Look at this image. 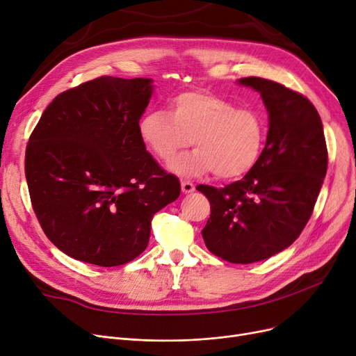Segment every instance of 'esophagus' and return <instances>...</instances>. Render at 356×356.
Segmentation results:
<instances>
[{
	"label": "esophagus",
	"instance_id": "obj_1",
	"mask_svg": "<svg viewBox=\"0 0 356 356\" xmlns=\"http://www.w3.org/2000/svg\"><path fill=\"white\" fill-rule=\"evenodd\" d=\"M195 191V184L188 180H181V192L183 193H192Z\"/></svg>",
	"mask_w": 356,
	"mask_h": 356
}]
</instances>
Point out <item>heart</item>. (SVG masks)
I'll return each mask as SVG.
<instances>
[{
  "label": "heart",
  "mask_w": 356,
  "mask_h": 356,
  "mask_svg": "<svg viewBox=\"0 0 356 356\" xmlns=\"http://www.w3.org/2000/svg\"><path fill=\"white\" fill-rule=\"evenodd\" d=\"M267 117L254 108L203 90H189L170 101V111H149L140 120V136L163 161H170L191 143L192 153L172 163V170L192 177L213 172L238 179L251 172L263 154Z\"/></svg>",
  "instance_id": "obj_1"
}]
</instances>
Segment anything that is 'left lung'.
Wrapping results in <instances>:
<instances>
[{
  "label": "left lung",
  "mask_w": 356,
  "mask_h": 356,
  "mask_svg": "<svg viewBox=\"0 0 356 356\" xmlns=\"http://www.w3.org/2000/svg\"><path fill=\"white\" fill-rule=\"evenodd\" d=\"M239 85L259 92L268 134L258 163L225 188L199 184L211 218L202 229L208 250L234 264L267 259L290 247L312 216L327 170L323 125L300 93L263 78Z\"/></svg>",
  "instance_id": "left-lung-1"
}]
</instances>
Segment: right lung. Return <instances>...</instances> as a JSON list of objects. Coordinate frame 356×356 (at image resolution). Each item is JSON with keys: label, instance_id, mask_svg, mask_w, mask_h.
<instances>
[{"label": "right lung", "instance_id": "1", "mask_svg": "<svg viewBox=\"0 0 356 356\" xmlns=\"http://www.w3.org/2000/svg\"><path fill=\"white\" fill-rule=\"evenodd\" d=\"M153 79L101 76L62 92L26 149L34 213L66 255L99 267L133 261L154 213L180 195L179 179L145 149L140 120Z\"/></svg>", "mask_w": 356, "mask_h": 356}]
</instances>
